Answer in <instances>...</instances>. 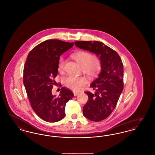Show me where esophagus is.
Masks as SVG:
<instances>
[{
	"label": "esophagus",
	"mask_w": 155,
	"mask_h": 155,
	"mask_svg": "<svg viewBox=\"0 0 155 155\" xmlns=\"http://www.w3.org/2000/svg\"><path fill=\"white\" fill-rule=\"evenodd\" d=\"M73 94H74V96H77V95H78L79 94V92H73Z\"/></svg>",
	"instance_id": "obj_1"
}]
</instances>
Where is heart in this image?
Here are the masks:
<instances>
[{
  "instance_id": "heart-1",
  "label": "heart",
  "mask_w": 155,
  "mask_h": 155,
  "mask_svg": "<svg viewBox=\"0 0 155 155\" xmlns=\"http://www.w3.org/2000/svg\"><path fill=\"white\" fill-rule=\"evenodd\" d=\"M71 57L82 67V71L89 78L95 77L101 70V61L99 58L94 54L85 51H79L72 54ZM65 61L63 58L59 59L58 64V70L63 72L64 69ZM87 82L86 78L83 77L68 76L64 79V84L67 88L77 91Z\"/></svg>"
}]
</instances>
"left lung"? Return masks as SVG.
<instances>
[{
    "label": "left lung",
    "mask_w": 155,
    "mask_h": 155,
    "mask_svg": "<svg viewBox=\"0 0 155 155\" xmlns=\"http://www.w3.org/2000/svg\"><path fill=\"white\" fill-rule=\"evenodd\" d=\"M81 49L93 53L101 61V70L91 84L95 94L86 92L88 100L83 107V114L91 121L107 118L116 106L123 90V64L118 53L99 41H76Z\"/></svg>",
    "instance_id": "1"
}]
</instances>
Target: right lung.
Listing matches in <instances>:
<instances>
[{"instance_id": "right-lung-1", "label": "right lung", "mask_w": 155, "mask_h": 155, "mask_svg": "<svg viewBox=\"0 0 155 155\" xmlns=\"http://www.w3.org/2000/svg\"><path fill=\"white\" fill-rule=\"evenodd\" d=\"M74 42L49 39L38 45L29 53L24 68L23 81L32 109L43 120L59 121L65 117L66 103L74 94L64 87L58 97L52 94L53 79L58 73L60 56L71 48Z\"/></svg>"}]
</instances>
